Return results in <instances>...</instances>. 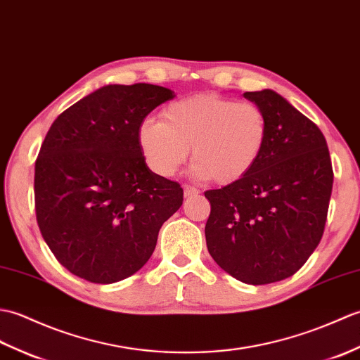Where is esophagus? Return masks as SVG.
I'll use <instances>...</instances> for the list:
<instances>
[{"mask_svg":"<svg viewBox=\"0 0 360 360\" xmlns=\"http://www.w3.org/2000/svg\"><path fill=\"white\" fill-rule=\"evenodd\" d=\"M183 195H185V198H191V197H195L198 195V191L193 186H185V191H183Z\"/></svg>","mask_w":360,"mask_h":360,"instance_id":"34e87169","label":"esophagus"}]
</instances>
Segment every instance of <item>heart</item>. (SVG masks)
Listing matches in <instances>:
<instances>
[{
  "instance_id": "heart-1",
  "label": "heart",
  "mask_w": 360,
  "mask_h": 360,
  "mask_svg": "<svg viewBox=\"0 0 360 360\" xmlns=\"http://www.w3.org/2000/svg\"><path fill=\"white\" fill-rule=\"evenodd\" d=\"M266 135V115L257 105L200 94L167 105L162 120H145L137 140L146 165L162 177L179 171L191 148L197 179L229 185L257 163Z\"/></svg>"
}]
</instances>
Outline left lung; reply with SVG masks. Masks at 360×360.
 <instances>
[{
	"label": "left lung",
	"mask_w": 360,
	"mask_h": 360,
	"mask_svg": "<svg viewBox=\"0 0 360 360\" xmlns=\"http://www.w3.org/2000/svg\"><path fill=\"white\" fill-rule=\"evenodd\" d=\"M243 97L266 115L262 155L245 177L206 191L205 236L215 263L237 281L266 285L291 277L321 242L333 189L321 129L271 89Z\"/></svg>",
	"instance_id": "1"
}]
</instances>
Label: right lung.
<instances>
[{
	"label": "right lung",
	"instance_id": "obj_1",
	"mask_svg": "<svg viewBox=\"0 0 360 360\" xmlns=\"http://www.w3.org/2000/svg\"><path fill=\"white\" fill-rule=\"evenodd\" d=\"M174 97L155 84H108L52 123L35 162V211L72 274L114 283L137 273L181 206L179 183L149 169L137 140L146 115Z\"/></svg>",
	"mask_w": 360,
	"mask_h": 360
}]
</instances>
